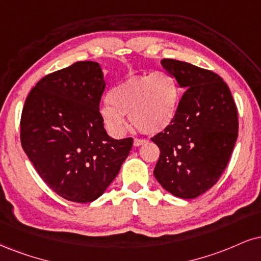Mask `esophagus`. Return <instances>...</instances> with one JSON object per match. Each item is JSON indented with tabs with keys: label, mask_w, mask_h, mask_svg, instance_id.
Segmentation results:
<instances>
[{
	"label": "esophagus",
	"mask_w": 261,
	"mask_h": 261,
	"mask_svg": "<svg viewBox=\"0 0 261 261\" xmlns=\"http://www.w3.org/2000/svg\"><path fill=\"white\" fill-rule=\"evenodd\" d=\"M147 142V140H143V139H135L134 140V146L135 147H139V146H142Z\"/></svg>",
	"instance_id": "34e87169"
}]
</instances>
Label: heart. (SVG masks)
Listing matches in <instances>:
<instances>
[{
  "label": "heart",
  "mask_w": 261,
  "mask_h": 261,
  "mask_svg": "<svg viewBox=\"0 0 261 261\" xmlns=\"http://www.w3.org/2000/svg\"><path fill=\"white\" fill-rule=\"evenodd\" d=\"M178 85L168 71L134 75L112 87L108 100L99 108V117L112 136L121 137L126 131L125 115L144 134L161 133L176 114Z\"/></svg>",
  "instance_id": "heart-1"
}]
</instances>
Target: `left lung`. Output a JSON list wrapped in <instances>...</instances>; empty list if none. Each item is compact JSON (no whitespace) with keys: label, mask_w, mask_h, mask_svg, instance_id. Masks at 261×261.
I'll return each mask as SVG.
<instances>
[{"label":"left lung","mask_w":261,"mask_h":261,"mask_svg":"<svg viewBox=\"0 0 261 261\" xmlns=\"http://www.w3.org/2000/svg\"><path fill=\"white\" fill-rule=\"evenodd\" d=\"M162 65L185 92L171 124L152 137L161 149L153 174L168 192L192 199L227 166L238 136L237 107L218 74L176 59Z\"/></svg>","instance_id":"left-lung-1"}]
</instances>
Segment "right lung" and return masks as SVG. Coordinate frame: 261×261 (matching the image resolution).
<instances>
[{
	"label": "right lung",
	"mask_w": 261,
	"mask_h": 261,
	"mask_svg": "<svg viewBox=\"0 0 261 261\" xmlns=\"http://www.w3.org/2000/svg\"><path fill=\"white\" fill-rule=\"evenodd\" d=\"M106 81L96 62L43 76L25 99L20 142L46 185L64 199L90 203L117 177L131 137L108 136L99 117Z\"/></svg>",
	"instance_id": "add662e5"
}]
</instances>
